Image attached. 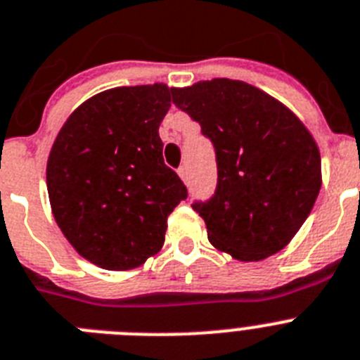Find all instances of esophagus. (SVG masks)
Returning a JSON list of instances; mask_svg holds the SVG:
<instances>
[{
  "instance_id": "obj_1",
  "label": "esophagus",
  "mask_w": 360,
  "mask_h": 360,
  "mask_svg": "<svg viewBox=\"0 0 360 360\" xmlns=\"http://www.w3.org/2000/svg\"><path fill=\"white\" fill-rule=\"evenodd\" d=\"M178 176L182 178L184 182L189 180V169H187V165H180V169H178Z\"/></svg>"
}]
</instances>
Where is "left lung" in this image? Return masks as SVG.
Returning <instances> with one entry per match:
<instances>
[{
    "instance_id": "1",
    "label": "left lung",
    "mask_w": 360,
    "mask_h": 360,
    "mask_svg": "<svg viewBox=\"0 0 360 360\" xmlns=\"http://www.w3.org/2000/svg\"><path fill=\"white\" fill-rule=\"evenodd\" d=\"M171 92L217 150L214 196L193 204L213 248L240 262L284 250L321 191V153L308 127L282 101L240 79H204Z\"/></svg>"
}]
</instances>
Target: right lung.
Returning a JSON list of instances; mask_svg holds the SVG:
<instances>
[{
  "label": "right lung",
  "mask_w": 360,
  "mask_h": 360,
  "mask_svg": "<svg viewBox=\"0 0 360 360\" xmlns=\"http://www.w3.org/2000/svg\"><path fill=\"white\" fill-rule=\"evenodd\" d=\"M165 84L115 87L72 110L47 160L54 220L85 260L127 271L162 250L167 217L187 196L164 164Z\"/></svg>",
  "instance_id": "add662e5"
}]
</instances>
